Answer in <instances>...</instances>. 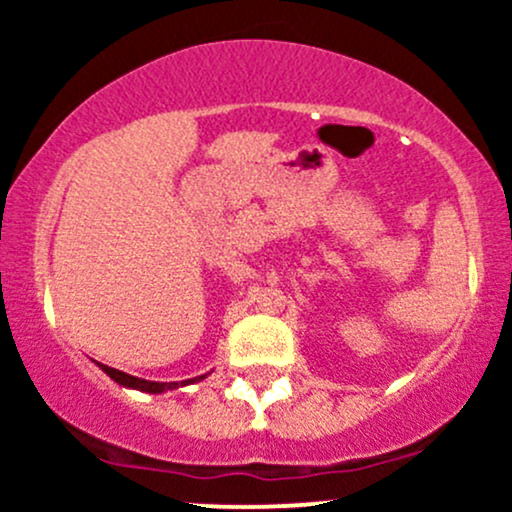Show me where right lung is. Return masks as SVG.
I'll return each mask as SVG.
<instances>
[{"mask_svg":"<svg viewBox=\"0 0 512 512\" xmlns=\"http://www.w3.org/2000/svg\"><path fill=\"white\" fill-rule=\"evenodd\" d=\"M98 366H101L103 373H108L110 378H113L117 385L132 387V390L151 392V395H161V392L175 390V387H178V383H154V380L134 378V375H127V373H122V370H115V368H110V366H103V363H98ZM199 378H202V375H199Z\"/></svg>","mask_w":512,"mask_h":512,"instance_id":"add662e5","label":"right lung"}]
</instances>
